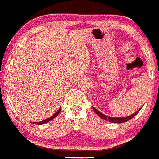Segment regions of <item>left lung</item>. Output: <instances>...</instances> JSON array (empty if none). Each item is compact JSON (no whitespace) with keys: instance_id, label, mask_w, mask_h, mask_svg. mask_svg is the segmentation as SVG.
<instances>
[{"instance_id":"8db88e82","label":"left lung","mask_w":159,"mask_h":159,"mask_svg":"<svg viewBox=\"0 0 159 159\" xmlns=\"http://www.w3.org/2000/svg\"><path fill=\"white\" fill-rule=\"evenodd\" d=\"M141 108H142V107H141ZM141 108L139 109V110H138L137 111L135 112L134 114H131V115H129V116H127V117H107V116L105 115V114L101 113V112L98 111L97 110V109H95V107H93V109L94 110V111H95V113H96V114L98 116V117H101V118H102V119H104V120L109 121V122H111V123H124V122H127V121L129 120H130V119H132L133 117H135V116H136V114H138V112H139V111L141 110Z\"/></svg>"}]
</instances>
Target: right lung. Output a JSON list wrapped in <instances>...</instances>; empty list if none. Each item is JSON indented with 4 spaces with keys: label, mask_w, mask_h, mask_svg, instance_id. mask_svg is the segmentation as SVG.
<instances>
[{
    "label": "right lung",
    "mask_w": 159,
    "mask_h": 159,
    "mask_svg": "<svg viewBox=\"0 0 159 159\" xmlns=\"http://www.w3.org/2000/svg\"><path fill=\"white\" fill-rule=\"evenodd\" d=\"M61 107H60V108L58 109V111H57L56 112V113L54 114V115H52V117H48V118L45 119V120H44L40 121V122H35V123H34V124H39V125H40V124H45V123L49 122V121H50V120H53V119H54V118H55V117H57V115H58L60 112H61Z\"/></svg>",
    "instance_id": "right-lung-1"
}]
</instances>
